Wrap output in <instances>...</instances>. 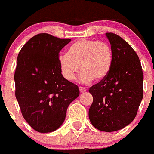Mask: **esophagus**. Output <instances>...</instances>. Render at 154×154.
Instances as JSON below:
<instances>
[{
	"mask_svg": "<svg viewBox=\"0 0 154 154\" xmlns=\"http://www.w3.org/2000/svg\"><path fill=\"white\" fill-rule=\"evenodd\" d=\"M79 91H80L81 93H84L86 91V89L85 88H82V87H79Z\"/></svg>",
	"mask_w": 154,
	"mask_h": 154,
	"instance_id": "34e87169",
	"label": "esophagus"
}]
</instances>
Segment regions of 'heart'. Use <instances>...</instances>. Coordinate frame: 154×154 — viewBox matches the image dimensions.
Masks as SVG:
<instances>
[{"instance_id": "heart-1", "label": "heart", "mask_w": 154, "mask_h": 154, "mask_svg": "<svg viewBox=\"0 0 154 154\" xmlns=\"http://www.w3.org/2000/svg\"><path fill=\"white\" fill-rule=\"evenodd\" d=\"M58 62L66 80H74L80 67L81 82L88 84L108 75L113 63V53L107 42L82 39L69 47L67 54H60Z\"/></svg>"}]
</instances>
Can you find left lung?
I'll use <instances>...</instances> for the list:
<instances>
[{"instance_id":"1","label":"left lung","mask_w":154,"mask_h":154,"mask_svg":"<svg viewBox=\"0 0 154 154\" xmlns=\"http://www.w3.org/2000/svg\"><path fill=\"white\" fill-rule=\"evenodd\" d=\"M113 53L112 68L106 77L89 89L93 103L89 119L95 128L114 132L135 118L143 98L142 68L138 56L121 36L106 33Z\"/></svg>"}]
</instances>
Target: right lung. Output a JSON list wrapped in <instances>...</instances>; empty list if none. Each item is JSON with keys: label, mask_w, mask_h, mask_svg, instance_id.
Wrapping results in <instances>:
<instances>
[{"label": "right lung", "mask_w": 154, "mask_h": 154, "mask_svg": "<svg viewBox=\"0 0 154 154\" xmlns=\"http://www.w3.org/2000/svg\"><path fill=\"white\" fill-rule=\"evenodd\" d=\"M70 41L39 33L26 42L18 55L16 100L23 118L39 132L58 129L69 105L79 96V87L62 75L59 66V52Z\"/></svg>", "instance_id": "obj_1"}]
</instances>
